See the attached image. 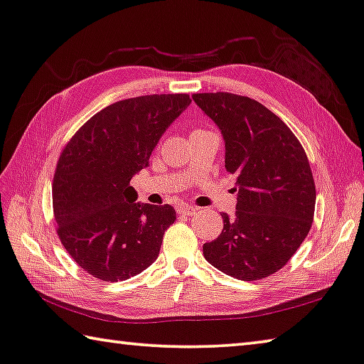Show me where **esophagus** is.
Listing matches in <instances>:
<instances>
[{"label": "esophagus", "instance_id": "1", "mask_svg": "<svg viewBox=\"0 0 364 364\" xmlns=\"http://www.w3.org/2000/svg\"><path fill=\"white\" fill-rule=\"evenodd\" d=\"M176 212L180 213V215H194L196 212H197V208L196 207H193V205H188V204H183V205H180L176 208Z\"/></svg>", "mask_w": 364, "mask_h": 364}]
</instances>
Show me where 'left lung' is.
Masks as SVG:
<instances>
[{
    "instance_id": "left-lung-1",
    "label": "left lung",
    "mask_w": 364,
    "mask_h": 364,
    "mask_svg": "<svg viewBox=\"0 0 364 364\" xmlns=\"http://www.w3.org/2000/svg\"><path fill=\"white\" fill-rule=\"evenodd\" d=\"M194 102L225 139V167L236 175V213L204 244L205 260L228 276L257 281L279 271L310 232L316 189L310 162L284 122L255 100L197 93Z\"/></svg>"
}]
</instances>
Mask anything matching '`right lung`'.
Masks as SVG:
<instances>
[{"label":"right lung","mask_w":364,"mask_h":364,"mask_svg":"<svg viewBox=\"0 0 364 364\" xmlns=\"http://www.w3.org/2000/svg\"><path fill=\"white\" fill-rule=\"evenodd\" d=\"M189 95L130 97L102 109L60 152L53 180L58 236L86 273L107 282L130 279L156 262L173 207L136 202L133 175Z\"/></svg>","instance_id":"1"}]
</instances>
